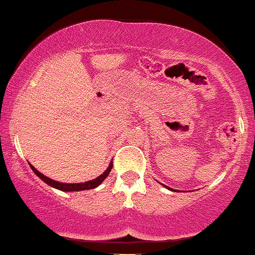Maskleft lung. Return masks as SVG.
<instances>
[{"instance_id":"8db88e82","label":"left lung","mask_w":255,"mask_h":255,"mask_svg":"<svg viewBox=\"0 0 255 255\" xmlns=\"http://www.w3.org/2000/svg\"><path fill=\"white\" fill-rule=\"evenodd\" d=\"M160 184H162V183H160ZM162 186H164V187H165V188H168V189H169V191H172V192H174V191H175V189H172V188H170V187L165 186V184H162Z\"/></svg>"}]
</instances>
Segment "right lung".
I'll return each mask as SVG.
<instances>
[{"label":"right lung","instance_id":"add662e5","mask_svg":"<svg viewBox=\"0 0 255 255\" xmlns=\"http://www.w3.org/2000/svg\"><path fill=\"white\" fill-rule=\"evenodd\" d=\"M30 164V163H28ZM32 171L34 172V174L37 175L38 177L40 178V180L44 181L46 184H49V186L52 187V188H56L58 191H62V192H79V191H87V189H93V188H97V187L101 184L103 181L109 176L111 169H113V162H110L109 166L107 168V170H105L103 174L99 175L98 177L93 178V180H90V181H86V182H81V183H63V182H58V181H55L52 180V178L45 176V175H43L42 172L38 171L36 168H34L33 165L30 164Z\"/></svg>","mask_w":255,"mask_h":255}]
</instances>
